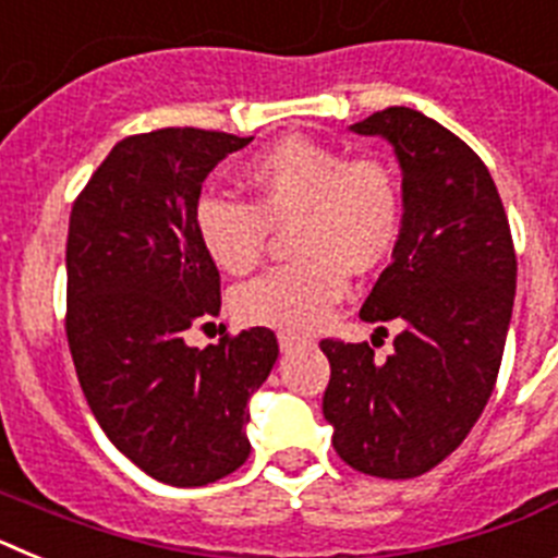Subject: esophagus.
Masks as SVG:
<instances>
[{
  "label": "esophagus",
  "instance_id": "obj_1",
  "mask_svg": "<svg viewBox=\"0 0 558 558\" xmlns=\"http://www.w3.org/2000/svg\"><path fill=\"white\" fill-rule=\"evenodd\" d=\"M295 347H302V338H295V335L290 332L279 335V349H282V352H293Z\"/></svg>",
  "mask_w": 558,
  "mask_h": 558
}]
</instances>
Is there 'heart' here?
Segmentation results:
<instances>
[{
  "mask_svg": "<svg viewBox=\"0 0 558 558\" xmlns=\"http://www.w3.org/2000/svg\"><path fill=\"white\" fill-rule=\"evenodd\" d=\"M254 201L204 195L195 231L220 270L243 276L263 263L270 229H290L295 263L236 288L231 307L251 327L310 332L349 290V268L368 270L391 254L402 229V186L383 156H349L290 136L245 167Z\"/></svg>",
  "mask_w": 558,
  "mask_h": 558,
  "instance_id": "b5f03b06",
  "label": "heart"
}]
</instances>
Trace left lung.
Here are the masks:
<instances>
[{"mask_svg":"<svg viewBox=\"0 0 558 558\" xmlns=\"http://www.w3.org/2000/svg\"><path fill=\"white\" fill-rule=\"evenodd\" d=\"M383 136L402 167V229L360 318L393 322L386 360L322 340L324 418L357 472L416 477L461 445L495 391L517 288L511 229L489 170L466 142L405 106L354 122ZM377 332L388 335L386 327Z\"/></svg>","mask_w":558,"mask_h":558,"instance_id":"1","label":"left lung"}]
</instances>
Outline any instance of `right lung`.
<instances>
[{"instance_id":"obj_1","label":"right lung","mask_w":558,"mask_h":558,"mask_svg":"<svg viewBox=\"0 0 558 558\" xmlns=\"http://www.w3.org/2000/svg\"><path fill=\"white\" fill-rule=\"evenodd\" d=\"M251 136L161 128L117 142L77 195L66 236V338L111 445L170 486H206L251 452L248 399L279 354L265 327L206 349L184 340L220 310L195 231L201 186Z\"/></svg>"}]
</instances>
